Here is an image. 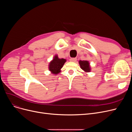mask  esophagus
Listing matches in <instances>:
<instances>
[{
  "label": "esophagus",
  "instance_id": "34e87169",
  "mask_svg": "<svg viewBox=\"0 0 132 132\" xmlns=\"http://www.w3.org/2000/svg\"><path fill=\"white\" fill-rule=\"evenodd\" d=\"M77 58H71L70 59V60L71 61H72V62H75V61H77Z\"/></svg>",
  "mask_w": 132,
  "mask_h": 132
}]
</instances>
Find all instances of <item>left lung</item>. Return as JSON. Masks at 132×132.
<instances>
[{
  "label": "left lung",
  "mask_w": 132,
  "mask_h": 132,
  "mask_svg": "<svg viewBox=\"0 0 132 132\" xmlns=\"http://www.w3.org/2000/svg\"><path fill=\"white\" fill-rule=\"evenodd\" d=\"M79 64L82 70L86 72H89L90 71V67L89 66V62L87 60H80Z\"/></svg>",
  "instance_id": "8db88e82"
}]
</instances>
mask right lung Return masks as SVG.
I'll return each instance as SVG.
<instances>
[{
    "mask_svg": "<svg viewBox=\"0 0 132 132\" xmlns=\"http://www.w3.org/2000/svg\"><path fill=\"white\" fill-rule=\"evenodd\" d=\"M65 59L58 58L57 55H55L53 59L50 62L49 64V70L54 74H57L60 72V69L63 66L66 62Z\"/></svg>",
    "mask_w": 132,
    "mask_h": 132,
    "instance_id": "right-lung-1",
    "label": "right lung"
}]
</instances>
